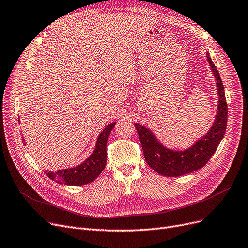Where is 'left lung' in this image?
I'll return each mask as SVG.
<instances>
[{"label":"left lung","mask_w":248,"mask_h":248,"mask_svg":"<svg viewBox=\"0 0 248 248\" xmlns=\"http://www.w3.org/2000/svg\"><path fill=\"white\" fill-rule=\"evenodd\" d=\"M206 58L217 82L218 102L215 121L205 134L196 140L191 147L178 151L165 147L158 140L155 133L146 126L139 123L134 124L140 136L146 162L161 175L181 176L202 168L215 154L225 135L228 106L224 85L217 69L211 61L209 52H206Z\"/></svg>","instance_id":"1"}]
</instances>
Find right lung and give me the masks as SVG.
<instances>
[{
	"instance_id": "add662e5",
	"label": "right lung",
	"mask_w": 248,
	"mask_h": 248,
	"mask_svg": "<svg viewBox=\"0 0 248 248\" xmlns=\"http://www.w3.org/2000/svg\"><path fill=\"white\" fill-rule=\"evenodd\" d=\"M115 125L116 122H113L102 129L97 138L94 151L81 164L71 168L59 169L56 172L48 171V170H44V172L52 181L58 184H64L69 186H83L94 181L106 167L107 142L108 135L110 131L113 130Z\"/></svg>"
}]
</instances>
